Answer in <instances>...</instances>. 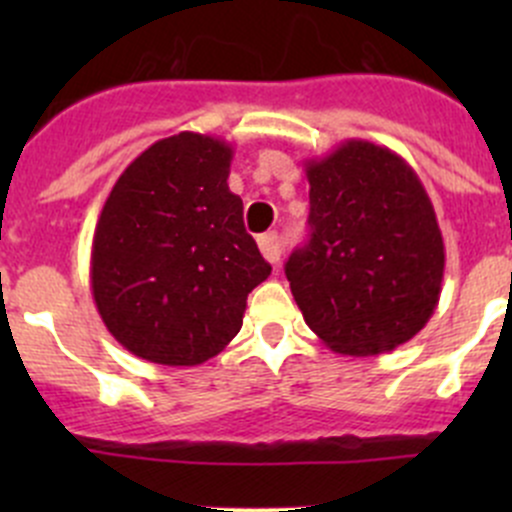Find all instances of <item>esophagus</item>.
Instances as JSON below:
<instances>
[{
	"label": "esophagus",
	"instance_id": "esophagus-1",
	"mask_svg": "<svg viewBox=\"0 0 512 512\" xmlns=\"http://www.w3.org/2000/svg\"><path fill=\"white\" fill-rule=\"evenodd\" d=\"M257 242H260V250H262V255H265V260L272 262V265H277L282 257L280 235H277V232H267V235H262Z\"/></svg>",
	"mask_w": 512,
	"mask_h": 512
}]
</instances>
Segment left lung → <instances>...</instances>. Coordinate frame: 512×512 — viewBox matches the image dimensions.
Listing matches in <instances>:
<instances>
[{"label": "left lung", "instance_id": "1", "mask_svg": "<svg viewBox=\"0 0 512 512\" xmlns=\"http://www.w3.org/2000/svg\"><path fill=\"white\" fill-rule=\"evenodd\" d=\"M304 165L309 242L285 265L294 302L332 352H391L441 297L446 247L431 198L404 158L359 138Z\"/></svg>", "mask_w": 512, "mask_h": 512}]
</instances>
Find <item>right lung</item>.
<instances>
[{
	"label": "right lung",
	"instance_id": "add662e5",
	"mask_svg": "<svg viewBox=\"0 0 512 512\" xmlns=\"http://www.w3.org/2000/svg\"><path fill=\"white\" fill-rule=\"evenodd\" d=\"M232 148L183 131L116 180L98 215L91 292L121 347L163 366H198L242 327L247 294L272 267L227 188Z\"/></svg>",
	"mask_w": 512,
	"mask_h": 512
}]
</instances>
